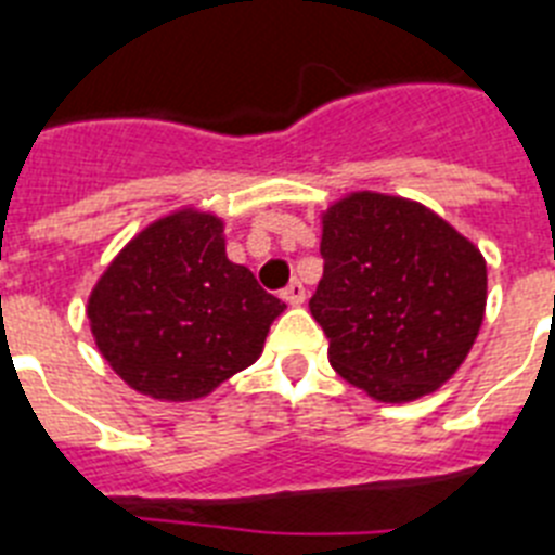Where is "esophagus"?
Listing matches in <instances>:
<instances>
[{"label":"esophagus","mask_w":555,"mask_h":555,"mask_svg":"<svg viewBox=\"0 0 555 555\" xmlns=\"http://www.w3.org/2000/svg\"><path fill=\"white\" fill-rule=\"evenodd\" d=\"M282 299H285L287 305H302L305 302V287H302V282H291V285L285 287V291H282Z\"/></svg>","instance_id":"34e87169"}]
</instances>
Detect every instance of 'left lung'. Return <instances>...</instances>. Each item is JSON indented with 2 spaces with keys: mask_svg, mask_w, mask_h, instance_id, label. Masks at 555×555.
Wrapping results in <instances>:
<instances>
[{
  "mask_svg": "<svg viewBox=\"0 0 555 555\" xmlns=\"http://www.w3.org/2000/svg\"><path fill=\"white\" fill-rule=\"evenodd\" d=\"M313 320L339 377L383 403L443 386L483 322L487 261L417 201L351 192L322 216Z\"/></svg>",
  "mask_w": 555,
  "mask_h": 555,
  "instance_id": "obj_1",
  "label": "left lung"
}]
</instances>
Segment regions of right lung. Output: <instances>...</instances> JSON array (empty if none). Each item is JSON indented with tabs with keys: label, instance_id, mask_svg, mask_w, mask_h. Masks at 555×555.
Masks as SVG:
<instances>
[{
	"label": "right lung",
	"instance_id": "obj_1",
	"mask_svg": "<svg viewBox=\"0 0 555 555\" xmlns=\"http://www.w3.org/2000/svg\"><path fill=\"white\" fill-rule=\"evenodd\" d=\"M285 302L224 253L221 218L178 209L134 235L89 296L100 354L155 400H198L259 360Z\"/></svg>",
	"mask_w": 555,
	"mask_h": 555
}]
</instances>
